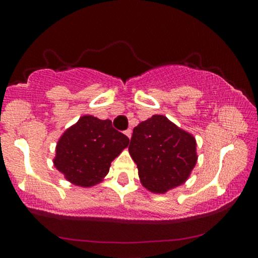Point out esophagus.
Listing matches in <instances>:
<instances>
[{
	"label": "esophagus",
	"instance_id": "obj_1",
	"mask_svg": "<svg viewBox=\"0 0 258 258\" xmlns=\"http://www.w3.org/2000/svg\"><path fill=\"white\" fill-rule=\"evenodd\" d=\"M125 135H126L127 137H128V138H131V136H132V130H131V128L126 130V131H125Z\"/></svg>",
	"mask_w": 258,
	"mask_h": 258
}]
</instances>
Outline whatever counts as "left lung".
Instances as JSON below:
<instances>
[{
	"label": "left lung",
	"instance_id": "8db88e82",
	"mask_svg": "<svg viewBox=\"0 0 258 258\" xmlns=\"http://www.w3.org/2000/svg\"><path fill=\"white\" fill-rule=\"evenodd\" d=\"M128 152L142 184L165 193L185 182L197 164V142L164 115H154L133 128Z\"/></svg>",
	"mask_w": 258,
	"mask_h": 258
}]
</instances>
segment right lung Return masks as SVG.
Listing matches in <instances>:
<instances>
[{"label": "right lung", "instance_id": "1", "mask_svg": "<svg viewBox=\"0 0 258 258\" xmlns=\"http://www.w3.org/2000/svg\"><path fill=\"white\" fill-rule=\"evenodd\" d=\"M128 143V137L116 131L110 120L86 115L63 133L53 162L69 182L87 188L104 178L112 160Z\"/></svg>", "mask_w": 258, "mask_h": 258}]
</instances>
